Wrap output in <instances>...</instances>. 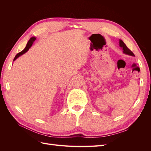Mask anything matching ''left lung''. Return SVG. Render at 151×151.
<instances>
[{
    "instance_id": "obj_1",
    "label": "left lung",
    "mask_w": 151,
    "mask_h": 151,
    "mask_svg": "<svg viewBox=\"0 0 151 151\" xmlns=\"http://www.w3.org/2000/svg\"><path fill=\"white\" fill-rule=\"evenodd\" d=\"M120 47H122L123 48V53L125 54H127V55H132V56H135L134 53L132 52L131 50L126 46V45L123 43L122 40H120Z\"/></svg>"
}]
</instances>
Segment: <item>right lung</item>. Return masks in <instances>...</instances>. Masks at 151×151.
Returning <instances> with one entry per match:
<instances>
[{"mask_svg":"<svg viewBox=\"0 0 151 151\" xmlns=\"http://www.w3.org/2000/svg\"><path fill=\"white\" fill-rule=\"evenodd\" d=\"M35 40H36V38H35V37H32V38L28 41V43H27L25 48H24L23 50H22V52H19V53H18L16 55V57H14V60H15L16 58H17L19 56L22 55V54H24V53H26L27 51H28V50L30 48V47L32 46V45H33V42H35Z\"/></svg>","mask_w":151,"mask_h":151,"instance_id":"1","label":"right lung"}]
</instances>
